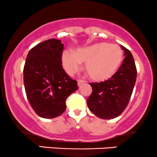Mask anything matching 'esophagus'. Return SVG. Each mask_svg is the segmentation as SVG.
Here are the masks:
<instances>
[{
	"label": "esophagus",
	"instance_id": "34e87169",
	"mask_svg": "<svg viewBox=\"0 0 157 157\" xmlns=\"http://www.w3.org/2000/svg\"><path fill=\"white\" fill-rule=\"evenodd\" d=\"M84 82H85V81L82 80H79L78 82H77V85H78V86H80L82 85V84H83Z\"/></svg>",
	"mask_w": 157,
	"mask_h": 157
}]
</instances>
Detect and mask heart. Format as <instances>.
Here are the masks:
<instances>
[{"mask_svg": "<svg viewBox=\"0 0 157 157\" xmlns=\"http://www.w3.org/2000/svg\"><path fill=\"white\" fill-rule=\"evenodd\" d=\"M123 60V51L118 44L99 42L73 52L63 51L62 63L65 71L72 75L80 69L82 63L91 78L104 81L115 75Z\"/></svg>", "mask_w": 157, "mask_h": 157, "instance_id": "heart-1", "label": "heart"}]
</instances>
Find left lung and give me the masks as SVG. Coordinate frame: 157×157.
Listing matches in <instances>:
<instances>
[{"label":"left lung","mask_w":157,"mask_h":157,"mask_svg":"<svg viewBox=\"0 0 157 157\" xmlns=\"http://www.w3.org/2000/svg\"><path fill=\"white\" fill-rule=\"evenodd\" d=\"M124 51V59L111 78L104 82H91L92 92L87 99L89 110L98 118L112 119L126 109L136 80L137 71L132 53Z\"/></svg>","instance_id":"1"}]
</instances>
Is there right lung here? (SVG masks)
Segmentation results:
<instances>
[{"mask_svg": "<svg viewBox=\"0 0 157 157\" xmlns=\"http://www.w3.org/2000/svg\"><path fill=\"white\" fill-rule=\"evenodd\" d=\"M63 48L59 39H48L33 48L26 58V94L35 113L42 118H53L63 114L67 98L78 89L77 82L62 65Z\"/></svg>", "mask_w": 157, "mask_h": 157, "instance_id": "obj_1", "label": "right lung"}]
</instances>
